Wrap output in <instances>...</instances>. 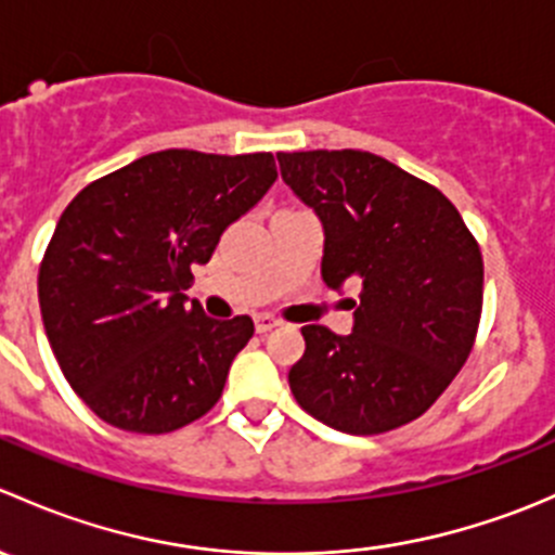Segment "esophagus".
<instances>
[{
  "label": "esophagus",
  "instance_id": "obj_1",
  "mask_svg": "<svg viewBox=\"0 0 555 555\" xmlns=\"http://www.w3.org/2000/svg\"><path fill=\"white\" fill-rule=\"evenodd\" d=\"M273 327H279V319L276 317H271V313H257L255 317V330L257 333H268V330H273Z\"/></svg>",
  "mask_w": 555,
  "mask_h": 555
}]
</instances>
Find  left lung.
<instances>
[{"label":"left lung","instance_id":"8db88e82","mask_svg":"<svg viewBox=\"0 0 555 555\" xmlns=\"http://www.w3.org/2000/svg\"><path fill=\"white\" fill-rule=\"evenodd\" d=\"M282 179L324 228L322 279L360 287L354 327L306 324L295 400L327 427L382 435L429 411L473 351L483 257L456 206L362 150L276 153Z\"/></svg>","mask_w":555,"mask_h":555}]
</instances>
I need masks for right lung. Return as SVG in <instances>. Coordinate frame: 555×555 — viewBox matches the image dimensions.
<instances>
[{
  "label": "right lung",
  "mask_w": 555,
  "mask_h": 555,
  "mask_svg": "<svg viewBox=\"0 0 555 555\" xmlns=\"http://www.w3.org/2000/svg\"><path fill=\"white\" fill-rule=\"evenodd\" d=\"M273 182L271 153L160 150L72 198L39 266V309L61 373L102 422L166 435L215 408L255 324L188 309L190 268Z\"/></svg>",
  "instance_id": "add662e5"
}]
</instances>
